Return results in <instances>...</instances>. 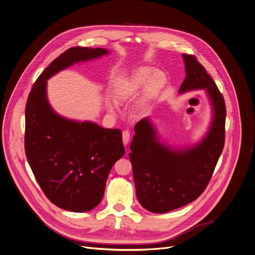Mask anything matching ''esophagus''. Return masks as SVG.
Listing matches in <instances>:
<instances>
[{"mask_svg":"<svg viewBox=\"0 0 255 255\" xmlns=\"http://www.w3.org/2000/svg\"><path fill=\"white\" fill-rule=\"evenodd\" d=\"M122 135H123V143H124V145L126 146V145L129 143V141H130L131 133H130L129 130H124L123 133H122Z\"/></svg>","mask_w":255,"mask_h":255,"instance_id":"34e87169","label":"esophagus"}]
</instances>
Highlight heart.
<instances>
[{
  "mask_svg": "<svg viewBox=\"0 0 255 255\" xmlns=\"http://www.w3.org/2000/svg\"><path fill=\"white\" fill-rule=\"evenodd\" d=\"M166 80V75L162 71H153L148 67L139 68L132 73L127 81L120 85L115 97L119 102H126L138 96L144 88L146 96L153 97L165 86ZM108 108L113 109L111 105Z\"/></svg>",
  "mask_w": 255,
  "mask_h": 255,
  "instance_id": "heart-1",
  "label": "heart"
}]
</instances>
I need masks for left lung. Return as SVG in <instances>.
<instances>
[{"instance_id":"8db88e82","label":"left lung","mask_w":255,"mask_h":255,"mask_svg":"<svg viewBox=\"0 0 255 255\" xmlns=\"http://www.w3.org/2000/svg\"><path fill=\"white\" fill-rule=\"evenodd\" d=\"M183 58L186 77L179 92L206 89L213 106V120L205 138L185 150H173L159 143L147 118L135 125L129 157L136 194L140 204L154 213H166L197 199L207 187L224 147V98L194 55L183 54Z\"/></svg>"}]
</instances>
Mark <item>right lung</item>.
I'll return each instance as SVG.
<instances>
[{
    "instance_id": "1",
    "label": "right lung",
    "mask_w": 255,
    "mask_h": 255,
    "mask_svg": "<svg viewBox=\"0 0 255 255\" xmlns=\"http://www.w3.org/2000/svg\"><path fill=\"white\" fill-rule=\"evenodd\" d=\"M105 54L102 48L66 50L38 77L26 104L25 151L34 176L52 203L73 212L89 211L102 200L111 168L125 154L122 133L57 115L47 100L46 80Z\"/></svg>"
}]
</instances>
